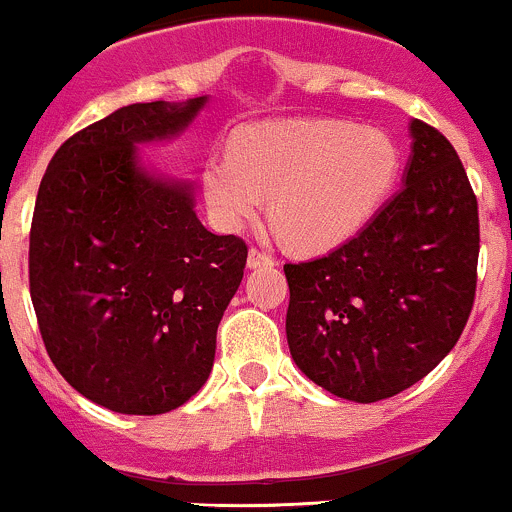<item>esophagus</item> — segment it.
I'll return each instance as SVG.
<instances>
[{
	"instance_id": "34e87169",
	"label": "esophagus",
	"mask_w": 512,
	"mask_h": 512,
	"mask_svg": "<svg viewBox=\"0 0 512 512\" xmlns=\"http://www.w3.org/2000/svg\"><path fill=\"white\" fill-rule=\"evenodd\" d=\"M273 256L266 254L261 249H251L249 251V268H263V266H273Z\"/></svg>"
}]
</instances>
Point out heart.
<instances>
[{"instance_id": "heart-1", "label": "heart", "mask_w": 512, "mask_h": 512, "mask_svg": "<svg viewBox=\"0 0 512 512\" xmlns=\"http://www.w3.org/2000/svg\"><path fill=\"white\" fill-rule=\"evenodd\" d=\"M401 149L391 134L346 119H268L241 126L231 151L204 161V196L216 224L236 231L268 199L273 231L298 251L351 239L391 194Z\"/></svg>"}]
</instances>
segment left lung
Instances as JSON below:
<instances>
[{
  "instance_id": "8db88e82",
  "label": "left lung",
  "mask_w": 512,
  "mask_h": 512,
  "mask_svg": "<svg viewBox=\"0 0 512 512\" xmlns=\"http://www.w3.org/2000/svg\"><path fill=\"white\" fill-rule=\"evenodd\" d=\"M403 189L328 256L286 263L296 366L346 401L426 378L458 343L478 283V199L453 144L413 119Z\"/></svg>"
}]
</instances>
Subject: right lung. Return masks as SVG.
<instances>
[{
    "label": "right lung",
    "instance_id": "right-lung-1",
    "mask_svg": "<svg viewBox=\"0 0 512 512\" xmlns=\"http://www.w3.org/2000/svg\"><path fill=\"white\" fill-rule=\"evenodd\" d=\"M204 104L121 106L69 136L39 184L29 296L44 348L74 391L126 416L174 411L204 386L244 278L246 241L206 231L191 186L136 159Z\"/></svg>",
    "mask_w": 512,
    "mask_h": 512
}]
</instances>
